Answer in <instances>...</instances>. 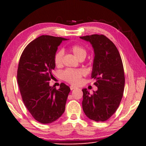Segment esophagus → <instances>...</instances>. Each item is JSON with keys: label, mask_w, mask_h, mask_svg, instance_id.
I'll use <instances>...</instances> for the list:
<instances>
[{"label": "esophagus", "mask_w": 146, "mask_h": 146, "mask_svg": "<svg viewBox=\"0 0 146 146\" xmlns=\"http://www.w3.org/2000/svg\"><path fill=\"white\" fill-rule=\"evenodd\" d=\"M70 88H71V90H72L75 89V88H77L75 86H70Z\"/></svg>", "instance_id": "1"}]
</instances>
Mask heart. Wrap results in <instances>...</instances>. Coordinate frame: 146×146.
<instances>
[{
  "instance_id": "b5f03b06",
  "label": "heart",
  "mask_w": 146,
  "mask_h": 146,
  "mask_svg": "<svg viewBox=\"0 0 146 146\" xmlns=\"http://www.w3.org/2000/svg\"><path fill=\"white\" fill-rule=\"evenodd\" d=\"M69 49L79 60L84 59L87 54V51L84 46L80 44H73L69 47ZM63 51L58 50L54 55V63L56 66H60L62 64ZM85 75V71L83 69H72L67 68L60 73V78L62 80L71 84H78L80 82L82 77Z\"/></svg>"
}]
</instances>
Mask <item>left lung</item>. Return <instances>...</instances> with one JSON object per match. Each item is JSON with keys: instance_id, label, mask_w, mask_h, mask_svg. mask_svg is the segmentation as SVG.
<instances>
[{"instance_id": "left-lung-1", "label": "left lung", "mask_w": 146, "mask_h": 146, "mask_svg": "<svg viewBox=\"0 0 146 146\" xmlns=\"http://www.w3.org/2000/svg\"><path fill=\"white\" fill-rule=\"evenodd\" d=\"M80 38L89 42L94 49L91 78L98 87L91 95L86 88L82 89L83 110L90 119L105 121L115 113L123 97L125 76L121 56L113 42L104 35Z\"/></svg>"}]
</instances>
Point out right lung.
Instances as JSON below:
<instances>
[{
  "label": "right lung",
  "instance_id": "1",
  "mask_svg": "<svg viewBox=\"0 0 146 146\" xmlns=\"http://www.w3.org/2000/svg\"><path fill=\"white\" fill-rule=\"evenodd\" d=\"M66 40L46 35L38 37L25 47L18 64V84L24 104L36 121L44 124L62 116L71 90L64 83L57 90L48 82L56 67L53 58L58 46Z\"/></svg>",
  "mask_w": 146,
  "mask_h": 146
}]
</instances>
